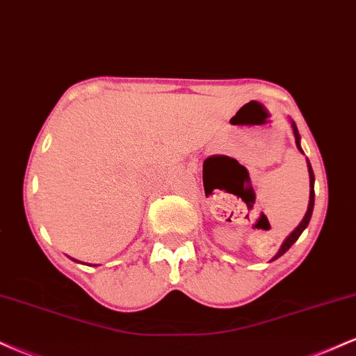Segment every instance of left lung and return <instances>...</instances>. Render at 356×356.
I'll use <instances>...</instances> for the list:
<instances>
[{
    "mask_svg": "<svg viewBox=\"0 0 356 356\" xmlns=\"http://www.w3.org/2000/svg\"><path fill=\"white\" fill-rule=\"evenodd\" d=\"M291 129H293V134H295V140H296V147H298V150H300V152H303V149H301V144H300L301 137H300V134H298V127H296V124H295V122H293V120H291ZM308 172H309V204H308V211H306L305 218H303V220H301V222H300V226H298L296 229L293 231L291 234H289L288 238L284 239V243L281 244L280 251L276 252V256L273 257V261L277 259V257H280V256H283L284 252L288 251V249L291 248L293 244L296 243L298 238H300V236H301V232H303V231L306 229V226H308L309 219H312V214H313V206H314V174H313L312 164H309V162H308Z\"/></svg>",
    "mask_w": 356,
    "mask_h": 356,
    "instance_id": "obj_1",
    "label": "left lung"
}]
</instances>
